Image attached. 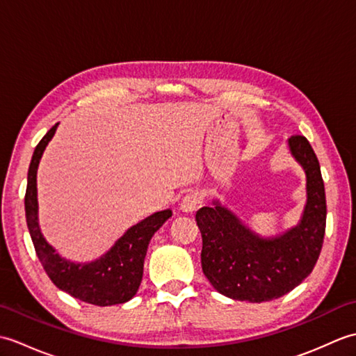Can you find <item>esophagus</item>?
Returning <instances> with one entry per match:
<instances>
[{"label":"esophagus","instance_id":"obj_1","mask_svg":"<svg viewBox=\"0 0 356 356\" xmlns=\"http://www.w3.org/2000/svg\"><path fill=\"white\" fill-rule=\"evenodd\" d=\"M202 202V194L199 191H190L186 193L182 200H180V209L184 211V213H193L200 205Z\"/></svg>","mask_w":356,"mask_h":356}]
</instances>
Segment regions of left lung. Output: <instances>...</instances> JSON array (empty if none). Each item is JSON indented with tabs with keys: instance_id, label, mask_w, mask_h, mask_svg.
Returning a JSON list of instances; mask_svg holds the SVG:
<instances>
[{
	"instance_id": "obj_1",
	"label": "left lung",
	"mask_w": 356,
	"mask_h": 356,
	"mask_svg": "<svg viewBox=\"0 0 356 356\" xmlns=\"http://www.w3.org/2000/svg\"><path fill=\"white\" fill-rule=\"evenodd\" d=\"M287 143L306 172L307 202L297 226L263 238L218 202L195 214L203 274L232 300L261 303L283 297L311 274L320 257L327 208L318 159L305 136H292Z\"/></svg>"
}]
</instances>
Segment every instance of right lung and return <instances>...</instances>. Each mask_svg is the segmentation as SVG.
I'll return each instance as SVG.
<instances>
[{
    "mask_svg": "<svg viewBox=\"0 0 356 356\" xmlns=\"http://www.w3.org/2000/svg\"><path fill=\"white\" fill-rule=\"evenodd\" d=\"M56 128L58 124L53 125L36 145L27 174L24 197L26 220L36 255L53 284L70 293L72 297L95 306L125 303L134 297L140 286L143 260H145L151 237L168 220L172 213L171 209H165L143 218L138 225L131 226L107 254L92 263H73L63 259L42 237L40 225H38L36 199L38 165Z\"/></svg>",
    "mask_w": 356,
    "mask_h": 356,
    "instance_id": "right-lung-1",
    "label": "right lung"
}]
</instances>
